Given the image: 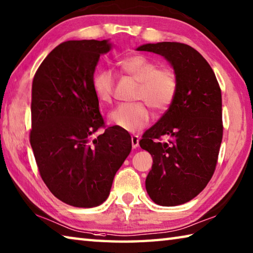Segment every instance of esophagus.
Masks as SVG:
<instances>
[{
	"label": "esophagus",
	"instance_id": "1",
	"mask_svg": "<svg viewBox=\"0 0 253 253\" xmlns=\"http://www.w3.org/2000/svg\"><path fill=\"white\" fill-rule=\"evenodd\" d=\"M139 139L140 137L138 135H134L131 137V145H132V148H137L139 145Z\"/></svg>",
	"mask_w": 253,
	"mask_h": 253
}]
</instances>
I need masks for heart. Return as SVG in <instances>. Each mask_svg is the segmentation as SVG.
<instances>
[{"instance_id":"b5f03b06","label":"heart","mask_w":253,"mask_h":253,"mask_svg":"<svg viewBox=\"0 0 253 253\" xmlns=\"http://www.w3.org/2000/svg\"><path fill=\"white\" fill-rule=\"evenodd\" d=\"M125 74L139 82L135 99L144 100L135 104L119 105L109 114L108 121L127 131H137L151 121L148 103L156 111H164L172 103L177 94V79L169 68H158L157 64L145 55L136 54L118 62ZM91 87L102 104H111L114 95V75L109 70H99L93 75ZM146 103H145L144 102Z\"/></svg>"}]
</instances>
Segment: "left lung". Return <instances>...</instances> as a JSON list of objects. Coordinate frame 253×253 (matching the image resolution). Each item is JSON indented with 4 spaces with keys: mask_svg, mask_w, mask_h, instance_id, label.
I'll list each match as a JSON object with an SVG mask.
<instances>
[{
    "mask_svg": "<svg viewBox=\"0 0 253 253\" xmlns=\"http://www.w3.org/2000/svg\"><path fill=\"white\" fill-rule=\"evenodd\" d=\"M137 50L162 55L177 79V94L163 117L145 131L139 145L153 157L146 190L155 204H186L212 177L222 140L221 89L208 62L187 44H144ZM168 136L165 143L157 141Z\"/></svg>",
    "mask_w": 253,
    "mask_h": 253,
    "instance_id": "1",
    "label": "left lung"
}]
</instances>
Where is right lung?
<instances>
[{
    "mask_svg": "<svg viewBox=\"0 0 253 253\" xmlns=\"http://www.w3.org/2000/svg\"><path fill=\"white\" fill-rule=\"evenodd\" d=\"M108 40L67 41L50 52L32 85L30 141L49 191L79 208L102 205L131 150L128 131L104 127L91 79Z\"/></svg>",
    "mask_w": 253,
    "mask_h": 253,
    "instance_id": "right-lung-1",
    "label": "right lung"
}]
</instances>
